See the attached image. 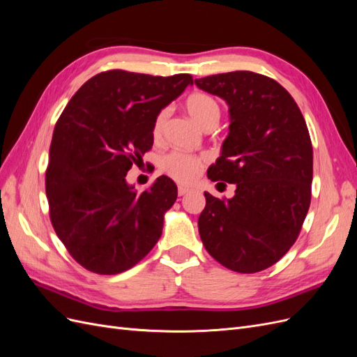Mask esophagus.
Returning <instances> with one entry per match:
<instances>
[{
    "label": "esophagus",
    "mask_w": 357,
    "mask_h": 357,
    "mask_svg": "<svg viewBox=\"0 0 357 357\" xmlns=\"http://www.w3.org/2000/svg\"><path fill=\"white\" fill-rule=\"evenodd\" d=\"M177 192H178V197H183V195H186V193H189L190 189L186 188V186H178Z\"/></svg>",
    "instance_id": "34e87169"
}]
</instances>
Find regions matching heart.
I'll return each mask as SVG.
<instances>
[{
    "label": "heart",
    "mask_w": 357,
    "mask_h": 357,
    "mask_svg": "<svg viewBox=\"0 0 357 357\" xmlns=\"http://www.w3.org/2000/svg\"><path fill=\"white\" fill-rule=\"evenodd\" d=\"M185 109L190 114L202 129H213L218 125L222 109L219 101L214 98L211 93L195 91L186 96ZM169 112L162 109L153 119L152 123V138L155 142H159L164 134V129L168 122ZM162 171L168 174L171 178H174L178 183H190L198 177L202 169V160L198 156H193L183 152H171L162 158L160 162Z\"/></svg>",
    "instance_id": "heart-1"
}]
</instances>
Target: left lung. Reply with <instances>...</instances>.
<instances>
[{"label":"left lung","instance_id":"left-lung-1","mask_svg":"<svg viewBox=\"0 0 357 357\" xmlns=\"http://www.w3.org/2000/svg\"><path fill=\"white\" fill-rule=\"evenodd\" d=\"M195 84L229 104V135L207 176L236 186L231 199L204 193L202 244L232 271H264L295 244L310 208L312 146L305 119L283 86L264 74L222 73Z\"/></svg>","mask_w":357,"mask_h":357}]
</instances>
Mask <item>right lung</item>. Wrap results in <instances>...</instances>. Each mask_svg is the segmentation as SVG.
Returning <instances> with one entry per match:
<instances>
[{
  "instance_id": "right-lung-1",
  "label": "right lung",
  "mask_w": 357,
  "mask_h": 357,
  "mask_svg": "<svg viewBox=\"0 0 357 357\" xmlns=\"http://www.w3.org/2000/svg\"><path fill=\"white\" fill-rule=\"evenodd\" d=\"M169 77L109 70L73 95L53 131L46 195L53 229L75 262L113 275L137 265L162 235L177 186L160 176L138 192L126 172L153 146L155 116L192 84Z\"/></svg>"
}]
</instances>
